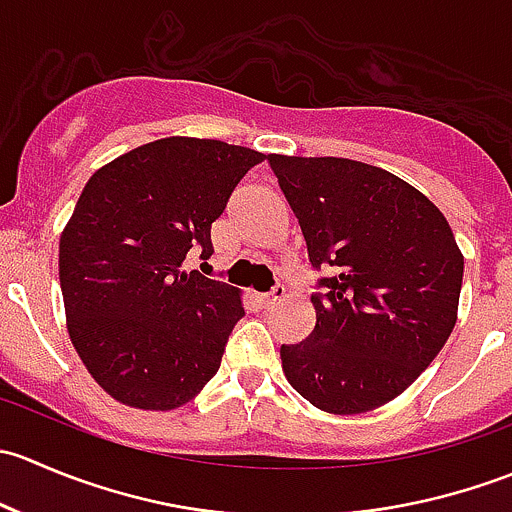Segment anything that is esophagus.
<instances>
[{"instance_id": "esophagus-1", "label": "esophagus", "mask_w": 512, "mask_h": 512, "mask_svg": "<svg viewBox=\"0 0 512 512\" xmlns=\"http://www.w3.org/2000/svg\"><path fill=\"white\" fill-rule=\"evenodd\" d=\"M282 299H285V287H282V285H275V287L270 289V292L260 294V304L265 309H272V307H275V304H280Z\"/></svg>"}]
</instances>
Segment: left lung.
Listing matches in <instances>:
<instances>
[{
	"mask_svg": "<svg viewBox=\"0 0 512 512\" xmlns=\"http://www.w3.org/2000/svg\"><path fill=\"white\" fill-rule=\"evenodd\" d=\"M317 272V324L282 344V369L309 404L361 414L396 399L456 324L463 255L423 193L349 158L267 156Z\"/></svg>",
	"mask_w": 512,
	"mask_h": 512,
	"instance_id": "1",
	"label": "left lung"
}]
</instances>
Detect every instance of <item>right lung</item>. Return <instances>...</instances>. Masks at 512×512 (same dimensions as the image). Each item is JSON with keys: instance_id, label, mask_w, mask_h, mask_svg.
<instances>
[{"instance_id": "1", "label": "right lung", "mask_w": 512, "mask_h": 512, "mask_svg": "<svg viewBox=\"0 0 512 512\" xmlns=\"http://www.w3.org/2000/svg\"><path fill=\"white\" fill-rule=\"evenodd\" d=\"M262 153L205 138L146 143L86 183L59 242L69 334L101 389L136 409L188 404L245 317L235 287L180 265Z\"/></svg>"}]
</instances>
